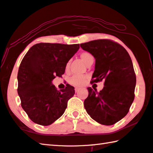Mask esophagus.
Masks as SVG:
<instances>
[{"label":"esophagus","mask_w":153,"mask_h":153,"mask_svg":"<svg viewBox=\"0 0 153 153\" xmlns=\"http://www.w3.org/2000/svg\"><path fill=\"white\" fill-rule=\"evenodd\" d=\"M79 90H80V88H75V91H76V93L78 92Z\"/></svg>","instance_id":"esophagus-1"}]
</instances>
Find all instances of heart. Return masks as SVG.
Wrapping results in <instances>:
<instances>
[{
    "label": "heart",
    "instance_id": "obj_1",
    "mask_svg": "<svg viewBox=\"0 0 153 153\" xmlns=\"http://www.w3.org/2000/svg\"><path fill=\"white\" fill-rule=\"evenodd\" d=\"M80 58L87 65L89 63H91L94 60V56L90 53L88 52H83L81 53ZM70 62H68L66 64V65H65V68L68 69L69 67H70ZM86 79L87 77L85 76H83V75H74V76L70 77V79H69V82H70V84L73 85L80 87L84 85Z\"/></svg>",
    "mask_w": 153,
    "mask_h": 153
}]
</instances>
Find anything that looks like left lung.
<instances>
[{"label": "left lung", "mask_w": 153, "mask_h": 153, "mask_svg": "<svg viewBox=\"0 0 153 153\" xmlns=\"http://www.w3.org/2000/svg\"><path fill=\"white\" fill-rule=\"evenodd\" d=\"M80 46L95 59L91 83L104 82L100 92L87 88L85 109L99 123L112 125L127 114L133 102L136 76L132 60L121 45L111 40H93Z\"/></svg>", "instance_id": "left-lung-1"}]
</instances>
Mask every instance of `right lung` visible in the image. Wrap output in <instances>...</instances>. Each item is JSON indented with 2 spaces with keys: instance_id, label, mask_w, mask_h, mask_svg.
<instances>
[{
  "instance_id": "right-lung-1",
  "label": "right lung",
  "mask_w": 153,
  "mask_h": 153,
  "mask_svg": "<svg viewBox=\"0 0 153 153\" xmlns=\"http://www.w3.org/2000/svg\"><path fill=\"white\" fill-rule=\"evenodd\" d=\"M79 48V44L40 43L24 57L18 72L17 91L21 106L35 123L47 126L64 114L74 88L68 84L58 91L52 81L64 74L66 64Z\"/></svg>"
}]
</instances>
